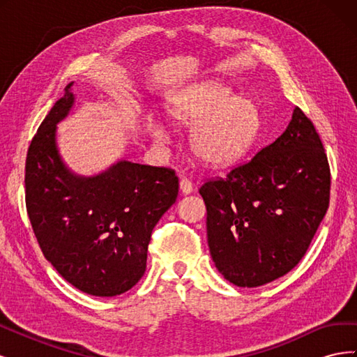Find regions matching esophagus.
Wrapping results in <instances>:
<instances>
[{
    "label": "esophagus",
    "mask_w": 357,
    "mask_h": 357,
    "mask_svg": "<svg viewBox=\"0 0 357 357\" xmlns=\"http://www.w3.org/2000/svg\"><path fill=\"white\" fill-rule=\"evenodd\" d=\"M180 189H181L183 193H185V195H189V193L193 192L192 181H190L189 178H186V177H183V178L180 180Z\"/></svg>",
    "instance_id": "esophagus-1"
}]
</instances>
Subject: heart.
Returning a JSON list of instances; mask_svg holds the SVG:
<instances>
[{"instance_id":"obj_1","label":"heart","mask_w":357,"mask_h":357,"mask_svg":"<svg viewBox=\"0 0 357 357\" xmlns=\"http://www.w3.org/2000/svg\"><path fill=\"white\" fill-rule=\"evenodd\" d=\"M169 121L192 129L190 147L202 162L213 167L231 165L256 142L261 129L257 104L245 96H234L223 83L207 82L181 91L167 105ZM149 131L156 142H165L169 129L153 121Z\"/></svg>"}]
</instances>
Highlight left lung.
I'll list each match as a JSON object with an SVG mask.
<instances>
[{"mask_svg": "<svg viewBox=\"0 0 357 357\" xmlns=\"http://www.w3.org/2000/svg\"><path fill=\"white\" fill-rule=\"evenodd\" d=\"M331 172L310 119L295 107L286 131L225 180L199 189L210 255L238 287L287 274L304 257L329 205Z\"/></svg>", "mask_w": 357, "mask_h": 357, "instance_id": "left-lung-1", "label": "left lung"}]
</instances>
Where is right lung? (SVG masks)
Returning <instances> with one entry per match:
<instances>
[{
    "mask_svg": "<svg viewBox=\"0 0 357 357\" xmlns=\"http://www.w3.org/2000/svg\"><path fill=\"white\" fill-rule=\"evenodd\" d=\"M66 93L28 149L26 211L41 252L70 284L93 296H117L143 277L150 235L178 195L176 172L121 159L95 176L63 162L58 123L75 104Z\"/></svg>",
    "mask_w": 357,
    "mask_h": 357,
    "instance_id": "obj_1",
    "label": "right lung"
}]
</instances>
